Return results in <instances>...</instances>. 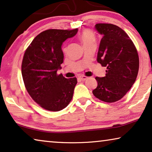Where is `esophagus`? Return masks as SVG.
Segmentation results:
<instances>
[{
  "label": "esophagus",
  "mask_w": 152,
  "mask_h": 152,
  "mask_svg": "<svg viewBox=\"0 0 152 152\" xmlns=\"http://www.w3.org/2000/svg\"><path fill=\"white\" fill-rule=\"evenodd\" d=\"M80 79L81 80L84 81V80H87V79H88V77H86V76H84V75H81V76H80Z\"/></svg>",
  "instance_id": "1"
}]
</instances>
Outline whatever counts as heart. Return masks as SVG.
<instances>
[{
    "mask_svg": "<svg viewBox=\"0 0 152 152\" xmlns=\"http://www.w3.org/2000/svg\"><path fill=\"white\" fill-rule=\"evenodd\" d=\"M80 39L83 45L95 41V36L91 30H85L80 35Z\"/></svg>",
    "mask_w": 152,
    "mask_h": 152,
    "instance_id": "b5f03b06",
    "label": "heart"
}]
</instances>
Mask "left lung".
I'll return each mask as SVG.
<instances>
[{
  "label": "left lung",
  "instance_id": "8db88e82",
  "mask_svg": "<svg viewBox=\"0 0 152 152\" xmlns=\"http://www.w3.org/2000/svg\"><path fill=\"white\" fill-rule=\"evenodd\" d=\"M95 29L103 36L96 61L107 70L105 77H95L98 85L92 93L103 102L113 103L124 97L135 82L139 69L137 50L118 26L99 23Z\"/></svg>",
  "mask_w": 152,
  "mask_h": 152
}]
</instances>
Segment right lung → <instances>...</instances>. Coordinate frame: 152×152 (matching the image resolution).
<instances>
[{
	"mask_svg": "<svg viewBox=\"0 0 152 152\" xmlns=\"http://www.w3.org/2000/svg\"><path fill=\"white\" fill-rule=\"evenodd\" d=\"M77 31V28L46 30L33 39L24 55L22 75L26 89L33 99L47 110L60 111L72 98L77 78L66 79L57 71L64 61L63 42Z\"/></svg>",
	"mask_w": 152,
	"mask_h": 152,
	"instance_id": "right-lung-1",
	"label": "right lung"
}]
</instances>
